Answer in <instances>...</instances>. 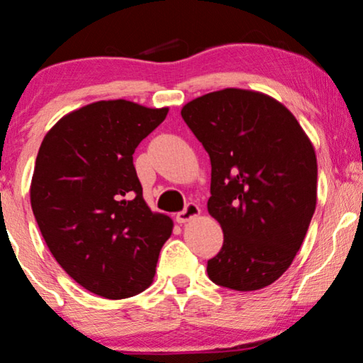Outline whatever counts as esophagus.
Wrapping results in <instances>:
<instances>
[{"instance_id": "esophagus-1", "label": "esophagus", "mask_w": 363, "mask_h": 363, "mask_svg": "<svg viewBox=\"0 0 363 363\" xmlns=\"http://www.w3.org/2000/svg\"><path fill=\"white\" fill-rule=\"evenodd\" d=\"M200 213H201V210H200V206L196 205V203H188V205L185 206V210L177 213V221L178 223H186V221L193 220V218L200 216Z\"/></svg>"}]
</instances>
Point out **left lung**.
<instances>
[{
  "label": "left lung",
  "instance_id": "left-lung-1",
  "mask_svg": "<svg viewBox=\"0 0 363 363\" xmlns=\"http://www.w3.org/2000/svg\"><path fill=\"white\" fill-rule=\"evenodd\" d=\"M182 117L210 155L208 213L225 235L208 276L241 292L272 284L301 250L315 211L312 142L281 102L246 89L193 99Z\"/></svg>",
  "mask_w": 363,
  "mask_h": 363
}]
</instances>
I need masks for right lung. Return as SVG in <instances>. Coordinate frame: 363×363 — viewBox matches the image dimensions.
Instances as JSON below:
<instances>
[{"label":"right lung","instance_id":"add662e5","mask_svg":"<svg viewBox=\"0 0 363 363\" xmlns=\"http://www.w3.org/2000/svg\"><path fill=\"white\" fill-rule=\"evenodd\" d=\"M168 107L99 101L64 116L39 147L31 208L49 251L84 289L127 299L152 284L172 218L143 200L133 152Z\"/></svg>","mask_w":363,"mask_h":363}]
</instances>
